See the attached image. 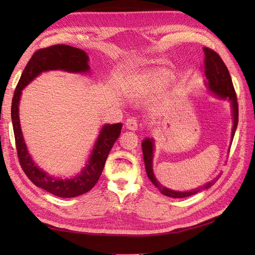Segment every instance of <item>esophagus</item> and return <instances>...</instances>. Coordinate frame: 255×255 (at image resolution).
<instances>
[{
  "label": "esophagus",
  "mask_w": 255,
  "mask_h": 255,
  "mask_svg": "<svg viewBox=\"0 0 255 255\" xmlns=\"http://www.w3.org/2000/svg\"><path fill=\"white\" fill-rule=\"evenodd\" d=\"M126 127L128 129H130V130H137V128H138L137 118H134V117L128 118L126 121Z\"/></svg>",
  "instance_id": "esophagus-1"
}]
</instances>
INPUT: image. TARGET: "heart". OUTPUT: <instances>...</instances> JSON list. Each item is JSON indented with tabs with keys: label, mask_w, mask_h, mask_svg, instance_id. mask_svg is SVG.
<instances>
[{
	"label": "heart",
	"mask_w": 255,
	"mask_h": 255,
	"mask_svg": "<svg viewBox=\"0 0 255 255\" xmlns=\"http://www.w3.org/2000/svg\"><path fill=\"white\" fill-rule=\"evenodd\" d=\"M166 83H167V79H165V78L154 79L152 82H151V88L160 89V88H162V86H164Z\"/></svg>",
	"instance_id": "heart-1"
}]
</instances>
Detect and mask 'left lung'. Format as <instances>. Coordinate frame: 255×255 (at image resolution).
Listing matches in <instances>:
<instances>
[{"label":"left lung","mask_w":255,"mask_h":255,"mask_svg":"<svg viewBox=\"0 0 255 255\" xmlns=\"http://www.w3.org/2000/svg\"><path fill=\"white\" fill-rule=\"evenodd\" d=\"M204 52H205L204 69H205L206 79H207V83L206 84H207L208 89L213 92L215 95H217L223 100H228L231 103L232 116H234V126H232V132H231V140H232L235 137V132L238 126L239 108H238L237 95H236L234 84H232L230 73L228 71V69H227L225 62L223 61V59L220 58V56L217 52L206 47H204ZM141 147H142V152H143L145 172H147L149 180L153 183V185L159 189L160 193L165 195V196H169L172 198H184V197L192 196V195L197 194L198 192L208 189L209 187L214 185L216 181L218 180L219 176L216 177L215 180L206 183L204 185L195 189H192V191H188V192L172 191V189L164 187L162 184H160V182L156 180L153 174V169H152L153 148H154L153 139L145 138L141 143Z\"/></svg>","instance_id":"1"}]
</instances>
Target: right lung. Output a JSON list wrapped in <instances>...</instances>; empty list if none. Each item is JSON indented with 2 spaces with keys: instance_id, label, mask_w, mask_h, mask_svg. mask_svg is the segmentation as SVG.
Listing matches in <instances>:
<instances>
[{
  "instance_id": "obj_1",
  "label": "right lung",
  "mask_w": 255,
  "mask_h": 255,
  "mask_svg": "<svg viewBox=\"0 0 255 255\" xmlns=\"http://www.w3.org/2000/svg\"><path fill=\"white\" fill-rule=\"evenodd\" d=\"M88 62L89 57L86 52L71 46L55 45L37 50L26 64L12 100L10 115H12L16 150H17L21 169L36 186L41 187L58 197H75L88 193L94 187L104 169L108 153L121 134L123 125L119 123L103 126L88 163L85 164L80 174L75 175L73 178H67V180L53 177L35 164L27 150L23 133H21L18 115L21 90L41 72L49 71V70H63V71L74 73L89 72L90 66Z\"/></svg>"
}]
</instances>
